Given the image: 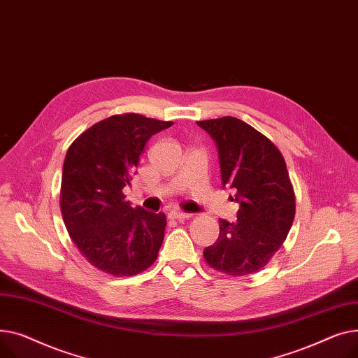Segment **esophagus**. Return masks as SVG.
Wrapping results in <instances>:
<instances>
[{
    "instance_id": "1",
    "label": "esophagus",
    "mask_w": 358,
    "mask_h": 358,
    "mask_svg": "<svg viewBox=\"0 0 358 358\" xmlns=\"http://www.w3.org/2000/svg\"><path fill=\"white\" fill-rule=\"evenodd\" d=\"M169 218H171V220L183 221V220L192 218V214H186V213H180V211H172V213H169Z\"/></svg>"
}]
</instances>
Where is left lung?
Returning a JSON list of instances; mask_svg holds the SVG:
<instances>
[{"instance_id": "1", "label": "left lung", "mask_w": 358, "mask_h": 358, "mask_svg": "<svg viewBox=\"0 0 358 358\" xmlns=\"http://www.w3.org/2000/svg\"><path fill=\"white\" fill-rule=\"evenodd\" d=\"M198 125L215 140L222 185L236 189L240 203L236 222L220 220V237L203 250V259L227 276H248L276 255L295 218L286 162L271 140L236 117Z\"/></svg>"}]
</instances>
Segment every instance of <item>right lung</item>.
<instances>
[{
  "instance_id": "obj_1",
  "label": "right lung",
  "mask_w": 358,
  "mask_h": 358,
  "mask_svg": "<svg viewBox=\"0 0 358 358\" xmlns=\"http://www.w3.org/2000/svg\"><path fill=\"white\" fill-rule=\"evenodd\" d=\"M171 125L117 114L94 124L68 149L60 185L63 222L79 253L107 275L134 276L157 259L166 215L133 208L122 189L133 179L147 140Z\"/></svg>"
}]
</instances>
